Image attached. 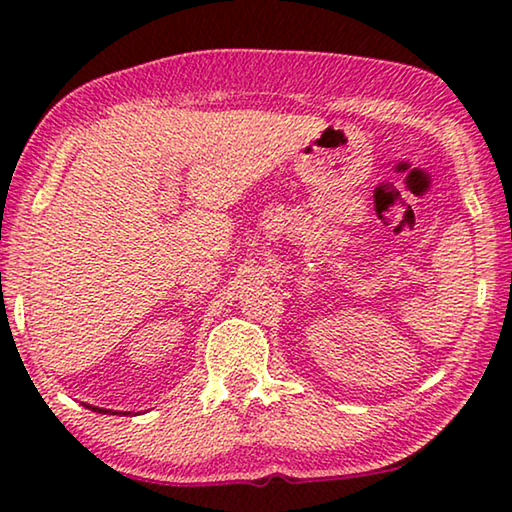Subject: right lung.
Listing matches in <instances>:
<instances>
[{
  "instance_id": "obj_1",
  "label": "right lung",
  "mask_w": 512,
  "mask_h": 512,
  "mask_svg": "<svg viewBox=\"0 0 512 512\" xmlns=\"http://www.w3.org/2000/svg\"><path fill=\"white\" fill-rule=\"evenodd\" d=\"M88 409H92V411H99V413H112V411H106V409H99V406H88ZM126 415V413H124Z\"/></svg>"
}]
</instances>
